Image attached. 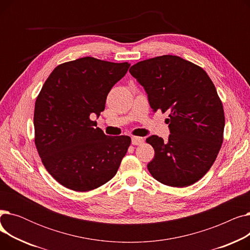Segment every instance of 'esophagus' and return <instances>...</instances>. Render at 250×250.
<instances>
[{
	"label": "esophagus",
	"instance_id": "obj_1",
	"mask_svg": "<svg viewBox=\"0 0 250 250\" xmlns=\"http://www.w3.org/2000/svg\"><path fill=\"white\" fill-rule=\"evenodd\" d=\"M144 143V139L143 138H140V137H133L132 138V144L135 146H138V145H142V144Z\"/></svg>",
	"mask_w": 250,
	"mask_h": 250
}]
</instances>
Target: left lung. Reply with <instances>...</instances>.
Instances as JSON below:
<instances>
[{"label": "left lung", "instance_id": "8db88e82", "mask_svg": "<svg viewBox=\"0 0 250 250\" xmlns=\"http://www.w3.org/2000/svg\"><path fill=\"white\" fill-rule=\"evenodd\" d=\"M129 73L144 87L151 108L169 112L168 142L151 136L155 156L148 170L165 186L186 188L212 167L223 143L224 109L208 74L177 56L137 62Z\"/></svg>", "mask_w": 250, "mask_h": 250}]
</instances>
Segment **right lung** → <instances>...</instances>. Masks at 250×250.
Listing matches in <instances>:
<instances>
[{
    "label": "right lung",
    "mask_w": 250,
    "mask_h": 250,
    "mask_svg": "<svg viewBox=\"0 0 250 250\" xmlns=\"http://www.w3.org/2000/svg\"><path fill=\"white\" fill-rule=\"evenodd\" d=\"M129 65L86 57L59 64L44 82L35 101L34 142L45 169L64 188L89 191L116 174L130 138L106 136L90 115L104 110Z\"/></svg>",
    "instance_id": "1"
}]
</instances>
